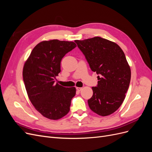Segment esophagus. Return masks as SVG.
<instances>
[{
    "mask_svg": "<svg viewBox=\"0 0 152 152\" xmlns=\"http://www.w3.org/2000/svg\"><path fill=\"white\" fill-rule=\"evenodd\" d=\"M76 89L78 91H80L82 89V87H76Z\"/></svg>",
    "mask_w": 152,
    "mask_h": 152,
    "instance_id": "obj_1",
    "label": "esophagus"
}]
</instances>
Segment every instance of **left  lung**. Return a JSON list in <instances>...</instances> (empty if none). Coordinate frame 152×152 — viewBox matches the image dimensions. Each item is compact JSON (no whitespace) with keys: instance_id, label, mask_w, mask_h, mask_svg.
<instances>
[{"instance_id":"obj_1","label":"left lung","mask_w":152,"mask_h":152,"mask_svg":"<svg viewBox=\"0 0 152 152\" xmlns=\"http://www.w3.org/2000/svg\"><path fill=\"white\" fill-rule=\"evenodd\" d=\"M75 42L91 70L99 75L89 107L99 115H109L121 107L129 86L131 73L125 54L117 44L99 37Z\"/></svg>"}]
</instances>
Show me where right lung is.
Wrapping results in <instances>:
<instances>
[{
  "label": "right lung",
  "mask_w": 152,
  "mask_h": 152,
  "mask_svg": "<svg viewBox=\"0 0 152 152\" xmlns=\"http://www.w3.org/2000/svg\"><path fill=\"white\" fill-rule=\"evenodd\" d=\"M76 46L68 41H43L33 49L25 63L23 77L30 102L39 113L51 120L66 115L76 94L74 87L55 85L62 58Z\"/></svg>",
  "instance_id": "right-lung-1"
}]
</instances>
